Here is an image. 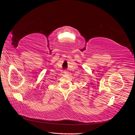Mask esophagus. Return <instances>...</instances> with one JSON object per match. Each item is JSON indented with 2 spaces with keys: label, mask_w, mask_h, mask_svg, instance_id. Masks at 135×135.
Wrapping results in <instances>:
<instances>
[{
  "label": "esophagus",
  "mask_w": 135,
  "mask_h": 135,
  "mask_svg": "<svg viewBox=\"0 0 135 135\" xmlns=\"http://www.w3.org/2000/svg\"><path fill=\"white\" fill-rule=\"evenodd\" d=\"M64 73H65V74H67L68 72H67V71H64Z\"/></svg>",
  "instance_id": "1"
}]
</instances>
